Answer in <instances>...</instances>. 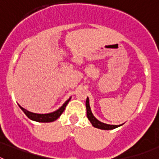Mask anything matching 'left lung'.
Instances as JSON below:
<instances>
[{
  "mask_svg": "<svg viewBox=\"0 0 159 159\" xmlns=\"http://www.w3.org/2000/svg\"><path fill=\"white\" fill-rule=\"evenodd\" d=\"M86 116H87V118L89 119V121L91 122V123L92 124V126L94 127H96V128L101 129V130H113V129H115L118 126H121L122 124L121 125H109L106 124V123H104V122H101L100 121L95 117V116L93 115L92 112H91V107H90V103H89V98L87 97L86 101Z\"/></svg>",
  "mask_w": 159,
  "mask_h": 159,
  "instance_id": "1",
  "label": "left lung"
}]
</instances>
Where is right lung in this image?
<instances>
[{
	"label": "right lung",
	"mask_w": 159,
	"mask_h": 159,
	"mask_svg": "<svg viewBox=\"0 0 159 159\" xmlns=\"http://www.w3.org/2000/svg\"><path fill=\"white\" fill-rule=\"evenodd\" d=\"M71 100V97L68 99V100L65 101L63 105H62L59 109L57 110H55V112H52V113H32V112H29L27 109H24L23 107H21L19 104V108L23 110L24 113L26 114V116L28 117V118H30L31 120H33V121H35V122H51L55 121L56 119H58L60 115H61L63 112L64 111L65 108H66L67 104Z\"/></svg>",
	"instance_id": "right-lung-1"
}]
</instances>
